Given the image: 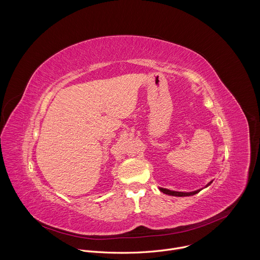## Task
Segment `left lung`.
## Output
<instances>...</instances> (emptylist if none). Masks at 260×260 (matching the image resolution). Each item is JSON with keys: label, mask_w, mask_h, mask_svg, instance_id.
<instances>
[{"label": "left lung", "mask_w": 260, "mask_h": 260, "mask_svg": "<svg viewBox=\"0 0 260 260\" xmlns=\"http://www.w3.org/2000/svg\"><path fill=\"white\" fill-rule=\"evenodd\" d=\"M213 181H211L210 183L207 184V186H209V185L212 183ZM206 186V187H207ZM159 190L166 194H169V196H173V197H190V196H193V194H197L199 193L202 189H199V190H196V191H192V192H181V191H174V190H170V189H167V188H159Z\"/></svg>", "instance_id": "left-lung-1"}]
</instances>
